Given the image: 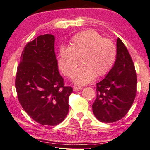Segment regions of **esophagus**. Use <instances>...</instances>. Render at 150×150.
Segmentation results:
<instances>
[{
  "mask_svg": "<svg viewBox=\"0 0 150 150\" xmlns=\"http://www.w3.org/2000/svg\"><path fill=\"white\" fill-rule=\"evenodd\" d=\"M82 90V88H81V87H78V86L74 87V91L77 92V91H79V90Z\"/></svg>",
  "mask_w": 150,
  "mask_h": 150,
  "instance_id": "1",
  "label": "esophagus"
}]
</instances>
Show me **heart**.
Here are the masks:
<instances>
[{
  "label": "heart",
  "mask_w": 150,
  "mask_h": 150,
  "mask_svg": "<svg viewBox=\"0 0 150 150\" xmlns=\"http://www.w3.org/2000/svg\"><path fill=\"white\" fill-rule=\"evenodd\" d=\"M116 58L117 48L113 41L103 38L97 31L88 30L76 34L70 41V47L60 48L58 62L62 74L70 78L81 62L82 65L75 74L74 81L78 85H85L95 76L106 75Z\"/></svg>",
  "instance_id": "1"
}]
</instances>
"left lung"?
Returning a JSON list of instances; mask_svg holds the SVG:
<instances>
[{
    "mask_svg": "<svg viewBox=\"0 0 150 150\" xmlns=\"http://www.w3.org/2000/svg\"><path fill=\"white\" fill-rule=\"evenodd\" d=\"M135 66L126 46L118 38L117 58L106 78L97 83V97L92 104L96 118L105 123H112L125 117L136 96Z\"/></svg>",
    "mask_w": 150,
    "mask_h": 150,
    "instance_id": "8db88e82",
    "label": "left lung"
}]
</instances>
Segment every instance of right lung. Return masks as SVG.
Masks as SVG:
<instances>
[{
    "label": "right lung",
    "mask_w": 150,
    "mask_h": 150,
    "mask_svg": "<svg viewBox=\"0 0 150 150\" xmlns=\"http://www.w3.org/2000/svg\"><path fill=\"white\" fill-rule=\"evenodd\" d=\"M53 35H40L28 42L21 55L15 87L23 110L40 125L55 126L69 112V97L73 92L64 86L58 71Z\"/></svg>",
    "instance_id": "right-lung-1"
}]
</instances>
